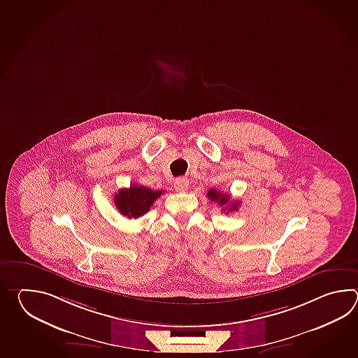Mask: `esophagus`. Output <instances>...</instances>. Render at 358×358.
Returning a JSON list of instances; mask_svg holds the SVG:
<instances>
[{
  "instance_id": "1",
  "label": "esophagus",
  "mask_w": 358,
  "mask_h": 358,
  "mask_svg": "<svg viewBox=\"0 0 358 358\" xmlns=\"http://www.w3.org/2000/svg\"><path fill=\"white\" fill-rule=\"evenodd\" d=\"M174 187L178 192H185L189 187V180L187 178H178L174 182Z\"/></svg>"
}]
</instances>
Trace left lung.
<instances>
[{
	"label": "left lung",
	"instance_id": "8db88e82",
	"mask_svg": "<svg viewBox=\"0 0 358 358\" xmlns=\"http://www.w3.org/2000/svg\"><path fill=\"white\" fill-rule=\"evenodd\" d=\"M207 197L210 198L213 202H217L219 205H229L228 206V211H233V210H238V207L241 203H238V202H230V196L227 194V193H222V192H219V190L216 189H210L207 192ZM224 211H225V208H224ZM227 211V213H228Z\"/></svg>",
	"mask_w": 358,
	"mask_h": 358
}]
</instances>
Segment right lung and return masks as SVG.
I'll return each instance as SVG.
<instances>
[{
	"label": "right lung",
	"instance_id": "1",
	"mask_svg": "<svg viewBox=\"0 0 358 358\" xmlns=\"http://www.w3.org/2000/svg\"><path fill=\"white\" fill-rule=\"evenodd\" d=\"M162 190H152L138 184L130 185V188H124L115 194V206L119 213L128 219H137L148 213L153 202L160 197Z\"/></svg>",
	"mask_w": 358,
	"mask_h": 358
}]
</instances>
